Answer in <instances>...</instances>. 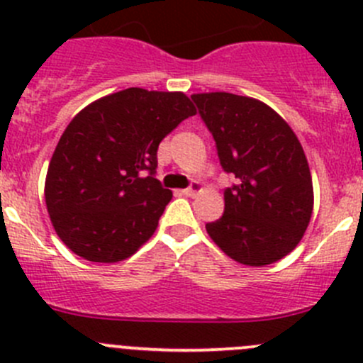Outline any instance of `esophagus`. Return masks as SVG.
I'll use <instances>...</instances> for the list:
<instances>
[{"instance_id": "34e87169", "label": "esophagus", "mask_w": 363, "mask_h": 363, "mask_svg": "<svg viewBox=\"0 0 363 363\" xmlns=\"http://www.w3.org/2000/svg\"><path fill=\"white\" fill-rule=\"evenodd\" d=\"M199 191H202V184H200V182H191V186L186 189H182L181 193L184 196H195Z\"/></svg>"}]
</instances>
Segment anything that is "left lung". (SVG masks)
<instances>
[{
    "mask_svg": "<svg viewBox=\"0 0 363 363\" xmlns=\"http://www.w3.org/2000/svg\"><path fill=\"white\" fill-rule=\"evenodd\" d=\"M191 100L212 133L219 163L237 184L225 212L205 225L225 255L251 267L284 258L313 214V179L298 138L276 111L255 98L200 93Z\"/></svg>",
    "mask_w": 363,
    "mask_h": 363,
    "instance_id": "obj_1",
    "label": "left lung"
}]
</instances>
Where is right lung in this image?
<instances>
[{
	"label": "right lung",
	"mask_w": 363,
	"mask_h": 363,
	"mask_svg": "<svg viewBox=\"0 0 363 363\" xmlns=\"http://www.w3.org/2000/svg\"><path fill=\"white\" fill-rule=\"evenodd\" d=\"M195 113L184 93L130 87L69 121L45 179L47 211L68 250L116 263L151 239L172 200L155 177L158 145Z\"/></svg>",
	"instance_id": "1"
}]
</instances>
